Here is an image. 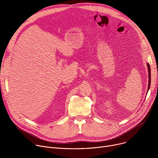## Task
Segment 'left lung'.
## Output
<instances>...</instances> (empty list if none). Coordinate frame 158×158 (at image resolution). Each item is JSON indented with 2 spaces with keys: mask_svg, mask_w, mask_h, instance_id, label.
<instances>
[{
  "mask_svg": "<svg viewBox=\"0 0 158 158\" xmlns=\"http://www.w3.org/2000/svg\"><path fill=\"white\" fill-rule=\"evenodd\" d=\"M148 73H149V85H148V92L149 91V89L150 87V84H151V69H150V65L148 63Z\"/></svg>",
  "mask_w": 158,
  "mask_h": 158,
  "instance_id": "left-lung-1",
  "label": "left lung"
}]
</instances>
